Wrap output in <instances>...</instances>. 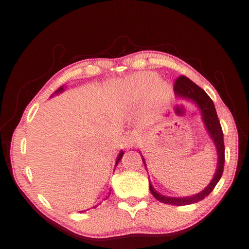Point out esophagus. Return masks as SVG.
I'll return each mask as SVG.
<instances>
[{"label":"esophagus","instance_id":"1","mask_svg":"<svg viewBox=\"0 0 249 249\" xmlns=\"http://www.w3.org/2000/svg\"><path fill=\"white\" fill-rule=\"evenodd\" d=\"M138 139H139V135H138L137 132H130V133H128L124 137V146L125 148L132 147L133 145L137 143Z\"/></svg>","mask_w":249,"mask_h":249}]
</instances>
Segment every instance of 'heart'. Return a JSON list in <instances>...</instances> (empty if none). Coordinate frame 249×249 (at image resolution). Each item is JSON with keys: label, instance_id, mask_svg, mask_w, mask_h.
I'll list each match as a JSON object with an SVG mask.
<instances>
[{"label": "heart", "instance_id": "b5f03b06", "mask_svg": "<svg viewBox=\"0 0 249 249\" xmlns=\"http://www.w3.org/2000/svg\"><path fill=\"white\" fill-rule=\"evenodd\" d=\"M156 76L152 73H139L130 81V90L134 98L143 96L147 92V104L154 111L160 112L166 107L170 100V89L163 82H156Z\"/></svg>", "mask_w": 249, "mask_h": 249}]
</instances>
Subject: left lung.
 Segmentation results:
<instances>
[{
	"label": "left lung",
	"instance_id": "8db88e82",
	"mask_svg": "<svg viewBox=\"0 0 249 249\" xmlns=\"http://www.w3.org/2000/svg\"><path fill=\"white\" fill-rule=\"evenodd\" d=\"M173 90H175V93L178 97L192 101L197 105V107L200 110L201 119H203L205 128L207 130L209 137L212 138L218 154L217 170L214 172L213 180L210 181L209 184L206 186L203 191L195 195L186 196V197H170V196L161 195L154 189L151 181H149V190H151V193L157 200L168 205L185 206V205L197 203V201L207 197V196L212 193L213 190L214 189V186L217 185L219 180L221 179L223 167H224L223 132H222L221 124H220V121L218 119L217 111H215L213 102L212 101V98L208 96L207 93L203 90V89L199 88L197 84H195L192 80H190L189 78L181 76L176 80ZM142 160L144 162L145 168H146V163H145L143 157H142Z\"/></svg>",
	"mask_w": 249,
	"mask_h": 249
}]
</instances>
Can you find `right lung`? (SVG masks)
Returning a JSON list of instances; mask_svg holds the SVG:
<instances>
[{"mask_svg":"<svg viewBox=\"0 0 249 249\" xmlns=\"http://www.w3.org/2000/svg\"><path fill=\"white\" fill-rule=\"evenodd\" d=\"M64 91V87L62 86V87H60L59 89H58V90H56V92L54 93V94H59V93H62ZM53 94V95H54ZM123 156H124V151H120V153H119V155H118V157H117V160H116V165L115 166H117V165H118V162L121 160V158H123ZM110 194V193H109ZM109 196V195H108Z\"/></svg>","mask_w":249,"mask_h":249,"instance_id":"1","label":"right lung"}]
</instances>
